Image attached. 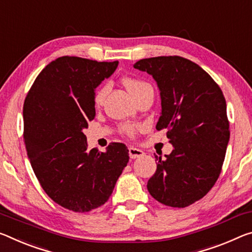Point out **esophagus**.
<instances>
[{"label": "esophagus", "instance_id": "obj_1", "mask_svg": "<svg viewBox=\"0 0 252 252\" xmlns=\"http://www.w3.org/2000/svg\"><path fill=\"white\" fill-rule=\"evenodd\" d=\"M129 156H130V158H132V159L142 157V156H143V151L140 150V149H138V148L130 147V148H129Z\"/></svg>", "mask_w": 252, "mask_h": 252}]
</instances>
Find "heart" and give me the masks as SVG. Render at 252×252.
<instances>
[{
	"label": "heart",
	"instance_id": "b5f03b06",
	"mask_svg": "<svg viewBox=\"0 0 252 252\" xmlns=\"http://www.w3.org/2000/svg\"><path fill=\"white\" fill-rule=\"evenodd\" d=\"M122 82L123 85L126 86V89L129 91V93L132 95L133 97H137L143 91L151 87L147 82L137 77H131V76H126V77L122 79ZM106 94L107 86H103L101 89H98L94 95V105L96 107L101 106L103 103H104ZM138 130L139 126L137 125H133V123H123V125L120 126V131H121L123 134L127 135V137H134L135 133L138 132Z\"/></svg>",
	"mask_w": 252,
	"mask_h": 252
}]
</instances>
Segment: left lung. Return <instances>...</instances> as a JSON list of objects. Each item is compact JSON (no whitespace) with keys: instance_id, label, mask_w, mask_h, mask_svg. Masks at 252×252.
<instances>
[{"instance_id":"8db88e82","label":"left lung","mask_w":252,"mask_h":252,"mask_svg":"<svg viewBox=\"0 0 252 252\" xmlns=\"http://www.w3.org/2000/svg\"><path fill=\"white\" fill-rule=\"evenodd\" d=\"M160 90L161 114L157 130L167 129L174 146L147 184L161 204L186 207L204 197L221 174L229 142L225 98L214 79L197 63L179 56L137 62Z\"/></svg>"}]
</instances>
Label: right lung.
Segmentation results:
<instances>
[{
	"label": "right lung",
	"instance_id": "1",
	"mask_svg": "<svg viewBox=\"0 0 252 252\" xmlns=\"http://www.w3.org/2000/svg\"><path fill=\"white\" fill-rule=\"evenodd\" d=\"M119 62L63 56L41 70L23 104V140L42 189L67 210L85 213L107 202L129 161L126 145L87 149L94 90Z\"/></svg>",
	"mask_w": 252,
	"mask_h": 252
}]
</instances>
